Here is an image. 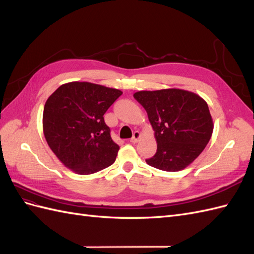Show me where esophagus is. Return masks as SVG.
I'll return each instance as SVG.
<instances>
[{
    "instance_id": "34e87169",
    "label": "esophagus",
    "mask_w": 254,
    "mask_h": 254,
    "mask_svg": "<svg viewBox=\"0 0 254 254\" xmlns=\"http://www.w3.org/2000/svg\"><path fill=\"white\" fill-rule=\"evenodd\" d=\"M140 137H141V133L139 131H134L132 137H131V139H130V142H131V143H137V141L140 140Z\"/></svg>"
}]
</instances>
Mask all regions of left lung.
Segmentation results:
<instances>
[{"label":"left lung","mask_w":254,"mask_h":254,"mask_svg":"<svg viewBox=\"0 0 254 254\" xmlns=\"http://www.w3.org/2000/svg\"><path fill=\"white\" fill-rule=\"evenodd\" d=\"M133 97L144 107L155 130L157 152L146 160L148 165L179 172L203 151L214 128L203 98L181 89L139 91Z\"/></svg>","instance_id":"left-lung-1"}]
</instances>
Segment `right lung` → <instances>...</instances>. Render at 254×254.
I'll return each instance as SVG.
<instances>
[{
  "label": "right lung",
  "instance_id": "1",
  "mask_svg": "<svg viewBox=\"0 0 254 254\" xmlns=\"http://www.w3.org/2000/svg\"><path fill=\"white\" fill-rule=\"evenodd\" d=\"M123 94L118 89L87 81L61 86L43 109V133L50 148L65 167L90 175L110 166L120 146L110 135L104 114Z\"/></svg>",
  "mask_w": 254,
  "mask_h": 254
}]
</instances>
